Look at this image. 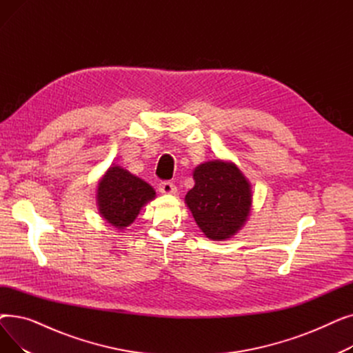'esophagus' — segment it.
Segmentation results:
<instances>
[{"instance_id": "1", "label": "esophagus", "mask_w": 353, "mask_h": 353, "mask_svg": "<svg viewBox=\"0 0 353 353\" xmlns=\"http://www.w3.org/2000/svg\"><path fill=\"white\" fill-rule=\"evenodd\" d=\"M159 192L161 194H174L176 193V186L172 181H161L159 184Z\"/></svg>"}]
</instances>
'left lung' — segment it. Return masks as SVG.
Segmentation results:
<instances>
[{"label": "left lung", "mask_w": 353, "mask_h": 353, "mask_svg": "<svg viewBox=\"0 0 353 353\" xmlns=\"http://www.w3.org/2000/svg\"><path fill=\"white\" fill-rule=\"evenodd\" d=\"M184 197L199 229L210 240H228L246 223L252 209L250 181L230 160H209L194 172Z\"/></svg>", "instance_id": "obj_1"}]
</instances>
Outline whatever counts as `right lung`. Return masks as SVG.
<instances>
[{
    "label": "right lung",
    "instance_id": "1",
    "mask_svg": "<svg viewBox=\"0 0 353 353\" xmlns=\"http://www.w3.org/2000/svg\"><path fill=\"white\" fill-rule=\"evenodd\" d=\"M154 197L156 192L150 184L117 164L108 167L96 192L100 216L117 230L132 225L141 208Z\"/></svg>",
    "mask_w": 353,
    "mask_h": 353
}]
</instances>
